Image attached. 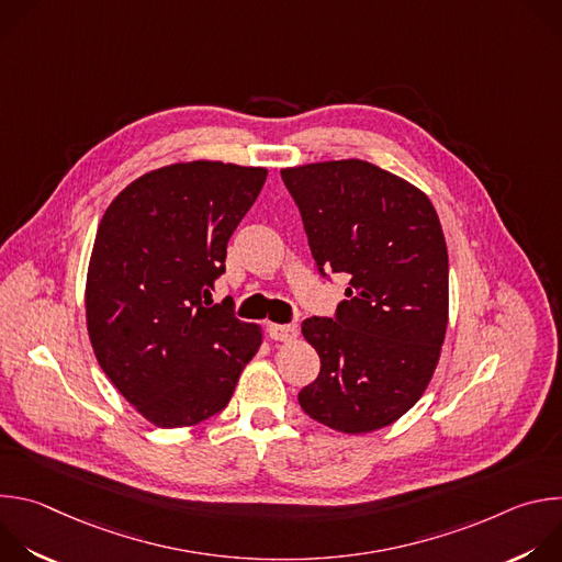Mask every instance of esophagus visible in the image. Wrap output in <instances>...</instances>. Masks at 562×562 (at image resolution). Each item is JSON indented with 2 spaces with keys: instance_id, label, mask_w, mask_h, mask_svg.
<instances>
[{
  "instance_id": "1",
  "label": "esophagus",
  "mask_w": 562,
  "mask_h": 562,
  "mask_svg": "<svg viewBox=\"0 0 562 562\" xmlns=\"http://www.w3.org/2000/svg\"><path fill=\"white\" fill-rule=\"evenodd\" d=\"M267 334L271 340H282V342H289L297 336V327L295 325H276V323H269L267 325Z\"/></svg>"
}]
</instances>
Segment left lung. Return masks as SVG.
<instances>
[{"mask_svg":"<svg viewBox=\"0 0 562 562\" xmlns=\"http://www.w3.org/2000/svg\"><path fill=\"white\" fill-rule=\"evenodd\" d=\"M280 176L319 276H349L336 315L302 323L319 373L297 403L336 431L382 429L418 403L445 342L449 260L436 209L420 189L362 159Z\"/></svg>","mask_w":562,"mask_h":562,"instance_id":"1","label":"left lung"}]
</instances>
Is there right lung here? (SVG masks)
Instances as JSON below:
<instances>
[{
  "label": "right lung",
  "instance_id": "add662e5",
  "mask_svg": "<svg viewBox=\"0 0 562 562\" xmlns=\"http://www.w3.org/2000/svg\"><path fill=\"white\" fill-rule=\"evenodd\" d=\"M267 169L171 165L131 182L106 209L87 276V327L117 391L153 425L220 414L258 353V325L213 304L226 245Z\"/></svg>",
  "mask_w": 562,
  "mask_h": 562
}]
</instances>
